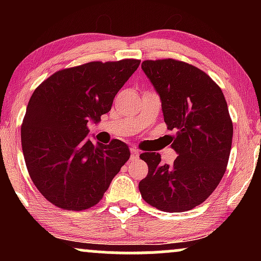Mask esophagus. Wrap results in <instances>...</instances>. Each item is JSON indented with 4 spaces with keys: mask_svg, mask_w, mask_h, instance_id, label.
<instances>
[{
    "mask_svg": "<svg viewBox=\"0 0 261 261\" xmlns=\"http://www.w3.org/2000/svg\"><path fill=\"white\" fill-rule=\"evenodd\" d=\"M131 160H137L139 158V151L135 148H131Z\"/></svg>",
    "mask_w": 261,
    "mask_h": 261,
    "instance_id": "34e87169",
    "label": "esophagus"
}]
</instances>
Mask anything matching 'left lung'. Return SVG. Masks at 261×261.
Returning a JSON list of instances; mask_svg holds the SVG:
<instances>
[{
    "instance_id": "obj_1",
    "label": "left lung",
    "mask_w": 261,
    "mask_h": 261,
    "mask_svg": "<svg viewBox=\"0 0 261 261\" xmlns=\"http://www.w3.org/2000/svg\"><path fill=\"white\" fill-rule=\"evenodd\" d=\"M141 67L160 94L164 122L176 131L172 148L179 154L173 164H162L155 152L140 154L148 166L141 196L161 211H188L214 193L226 172L233 137L227 101L208 74L187 62L146 60Z\"/></svg>"
}]
</instances>
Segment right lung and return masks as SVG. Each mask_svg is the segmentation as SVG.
Here are the masks:
<instances>
[{
	"label": "right lung",
	"mask_w": 261,
	"mask_h": 261,
	"mask_svg": "<svg viewBox=\"0 0 261 261\" xmlns=\"http://www.w3.org/2000/svg\"><path fill=\"white\" fill-rule=\"evenodd\" d=\"M140 60L93 61L46 79L29 99L20 128L33 182L47 201L81 211L97 205L130 158L120 140L93 143L88 122L100 121Z\"/></svg>",
	"instance_id": "obj_1"
}]
</instances>
